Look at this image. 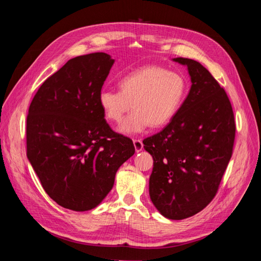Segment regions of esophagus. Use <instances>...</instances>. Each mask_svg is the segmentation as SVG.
Listing matches in <instances>:
<instances>
[{
    "label": "esophagus",
    "instance_id": "obj_1",
    "mask_svg": "<svg viewBox=\"0 0 261 261\" xmlns=\"http://www.w3.org/2000/svg\"><path fill=\"white\" fill-rule=\"evenodd\" d=\"M133 143H134V147H135L136 152H139V151H141V150H143L144 144H143V141H141L140 139H134Z\"/></svg>",
    "mask_w": 261,
    "mask_h": 261
}]
</instances>
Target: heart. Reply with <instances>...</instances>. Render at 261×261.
Masks as SVG:
<instances>
[{
	"label": "heart",
	"instance_id": "obj_1",
	"mask_svg": "<svg viewBox=\"0 0 261 261\" xmlns=\"http://www.w3.org/2000/svg\"><path fill=\"white\" fill-rule=\"evenodd\" d=\"M118 90H101L98 101L107 120L121 123L130 108L134 111L121 125L123 134L163 127L175 117L187 94L185 77L167 68L147 65L123 75Z\"/></svg>",
	"mask_w": 261,
	"mask_h": 261
}]
</instances>
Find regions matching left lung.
I'll return each instance as SVG.
<instances>
[{"label":"left lung","instance_id":"obj_1","mask_svg":"<svg viewBox=\"0 0 261 261\" xmlns=\"http://www.w3.org/2000/svg\"><path fill=\"white\" fill-rule=\"evenodd\" d=\"M187 66L192 86L175 117L144 140L153 158L149 195L161 215L183 220L206 208L219 189L233 152L235 121L224 89L199 62Z\"/></svg>","mask_w":261,"mask_h":261}]
</instances>
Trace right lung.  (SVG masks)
Instances as JSON below:
<instances>
[{
	"mask_svg": "<svg viewBox=\"0 0 261 261\" xmlns=\"http://www.w3.org/2000/svg\"><path fill=\"white\" fill-rule=\"evenodd\" d=\"M114 60L103 52L70 59L46 80L27 115V158L45 191L63 208H96L118 168L135 153L113 132L98 96Z\"/></svg>",
	"mask_w": 261,
	"mask_h": 261,
	"instance_id": "right-lung-1",
	"label": "right lung"
}]
</instances>
